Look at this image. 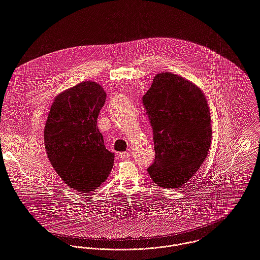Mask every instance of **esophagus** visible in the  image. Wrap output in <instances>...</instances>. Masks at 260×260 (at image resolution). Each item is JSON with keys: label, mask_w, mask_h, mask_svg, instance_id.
I'll return each instance as SVG.
<instances>
[{"label": "esophagus", "mask_w": 260, "mask_h": 260, "mask_svg": "<svg viewBox=\"0 0 260 260\" xmlns=\"http://www.w3.org/2000/svg\"><path fill=\"white\" fill-rule=\"evenodd\" d=\"M119 157L121 159H128L130 157V153L129 152H120Z\"/></svg>", "instance_id": "esophagus-1"}]
</instances>
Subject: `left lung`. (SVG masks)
<instances>
[{
  "label": "left lung",
  "mask_w": 260,
  "mask_h": 260,
  "mask_svg": "<svg viewBox=\"0 0 260 260\" xmlns=\"http://www.w3.org/2000/svg\"><path fill=\"white\" fill-rule=\"evenodd\" d=\"M153 130L155 159L151 179L167 188L183 185L205 161L212 140L204 92L182 77L158 74L142 98Z\"/></svg>",
  "instance_id": "left-lung-1"
}]
</instances>
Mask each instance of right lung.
Wrapping results in <instances>:
<instances>
[{"mask_svg": "<svg viewBox=\"0 0 260 260\" xmlns=\"http://www.w3.org/2000/svg\"><path fill=\"white\" fill-rule=\"evenodd\" d=\"M100 84L83 82L57 94L44 127V144L51 166L60 178L80 192L102 184L114 166L96 120L106 101Z\"/></svg>", "mask_w": 260, "mask_h": 260, "instance_id": "right-lung-1", "label": "right lung"}]
</instances>
